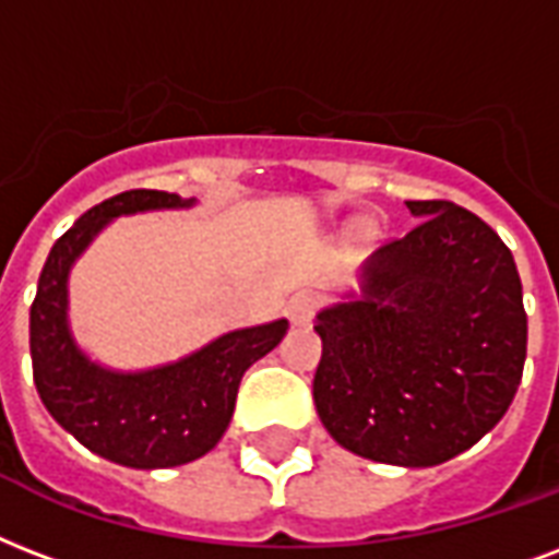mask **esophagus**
Segmentation results:
<instances>
[{
	"instance_id": "esophagus-1",
	"label": "esophagus",
	"mask_w": 559,
	"mask_h": 559,
	"mask_svg": "<svg viewBox=\"0 0 559 559\" xmlns=\"http://www.w3.org/2000/svg\"><path fill=\"white\" fill-rule=\"evenodd\" d=\"M319 310V296L317 293H310V289H301L296 296L289 298L287 305V317L296 322V325H310L313 317H317Z\"/></svg>"
}]
</instances>
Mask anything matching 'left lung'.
Here are the masks:
<instances>
[{"instance_id": "obj_1", "label": "left lung", "mask_w": 559, "mask_h": 559, "mask_svg": "<svg viewBox=\"0 0 559 559\" xmlns=\"http://www.w3.org/2000/svg\"><path fill=\"white\" fill-rule=\"evenodd\" d=\"M366 266V298L322 310L313 402L360 457L437 466L496 428L522 381L527 313L504 240L445 199Z\"/></svg>"}]
</instances>
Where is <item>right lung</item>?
I'll list each match as a JSON object with an SVG mask.
<instances>
[{
  "instance_id": "add662e5",
  "label": "right lung",
  "mask_w": 559,
  "mask_h": 559,
  "mask_svg": "<svg viewBox=\"0 0 559 559\" xmlns=\"http://www.w3.org/2000/svg\"><path fill=\"white\" fill-rule=\"evenodd\" d=\"M164 190H126L75 219L43 263L28 317L34 386L52 419L119 466L169 468L202 457L219 442L242 372L287 334V319L242 328L164 369L117 374L93 366L67 331V272L102 225L119 213L185 207Z\"/></svg>"
}]
</instances>
